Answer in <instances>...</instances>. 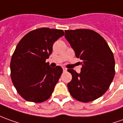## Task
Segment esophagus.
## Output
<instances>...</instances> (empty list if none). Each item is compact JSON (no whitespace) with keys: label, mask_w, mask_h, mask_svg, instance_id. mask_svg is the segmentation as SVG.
I'll use <instances>...</instances> for the list:
<instances>
[{"label":"esophagus","mask_w":123,"mask_h":123,"mask_svg":"<svg viewBox=\"0 0 123 123\" xmlns=\"http://www.w3.org/2000/svg\"><path fill=\"white\" fill-rule=\"evenodd\" d=\"M62 69H63V71H67V68L65 67H62Z\"/></svg>","instance_id":"34e87169"}]
</instances>
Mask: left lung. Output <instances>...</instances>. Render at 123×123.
Returning <instances> with one entry per match:
<instances>
[{"instance_id": "left-lung-1", "label": "left lung", "mask_w": 123, "mask_h": 123, "mask_svg": "<svg viewBox=\"0 0 123 123\" xmlns=\"http://www.w3.org/2000/svg\"><path fill=\"white\" fill-rule=\"evenodd\" d=\"M65 38L80 58L81 73L68 69L72 80L67 84L75 100L89 102L108 90L115 74V61L107 42L98 33L87 29L65 30Z\"/></svg>"}]
</instances>
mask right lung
<instances>
[{"label": "right lung", "mask_w": 123, "mask_h": 123, "mask_svg": "<svg viewBox=\"0 0 123 123\" xmlns=\"http://www.w3.org/2000/svg\"><path fill=\"white\" fill-rule=\"evenodd\" d=\"M65 35L63 30L42 27L27 33L12 55L11 77L23 99L36 103L47 100L62 73L60 66L52 68L46 60L55 41Z\"/></svg>", "instance_id": "1"}]
</instances>
